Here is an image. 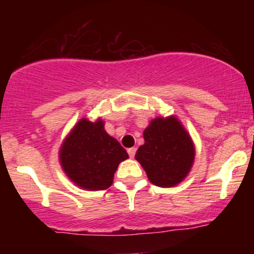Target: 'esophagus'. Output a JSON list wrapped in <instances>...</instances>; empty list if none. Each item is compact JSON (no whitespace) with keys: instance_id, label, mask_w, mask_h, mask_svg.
I'll list each match as a JSON object with an SVG mask.
<instances>
[{"instance_id":"esophagus-1","label":"esophagus","mask_w":254,"mask_h":254,"mask_svg":"<svg viewBox=\"0 0 254 254\" xmlns=\"http://www.w3.org/2000/svg\"><path fill=\"white\" fill-rule=\"evenodd\" d=\"M127 154H129V156L132 159L136 154V148H129V149H127Z\"/></svg>"}]
</instances>
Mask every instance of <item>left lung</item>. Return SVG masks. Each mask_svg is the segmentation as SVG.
Masks as SVG:
<instances>
[{
    "instance_id": "1",
    "label": "left lung",
    "mask_w": 254,
    "mask_h": 254,
    "mask_svg": "<svg viewBox=\"0 0 254 254\" xmlns=\"http://www.w3.org/2000/svg\"><path fill=\"white\" fill-rule=\"evenodd\" d=\"M144 144L137 149L135 159L148 179L160 188L182 183L194 161V144L180 121L174 116L157 117L145 127Z\"/></svg>"
}]
</instances>
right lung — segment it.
<instances>
[{
	"instance_id": "right-lung-1",
	"label": "right lung",
	"mask_w": 254,
	"mask_h": 254,
	"mask_svg": "<svg viewBox=\"0 0 254 254\" xmlns=\"http://www.w3.org/2000/svg\"><path fill=\"white\" fill-rule=\"evenodd\" d=\"M104 125L100 118L95 122L82 118L61 145L60 161L64 173L84 190L110 188L119 164L129 157Z\"/></svg>"
}]
</instances>
